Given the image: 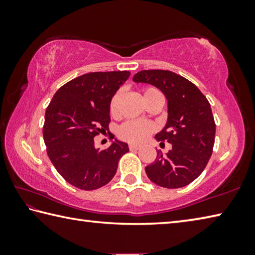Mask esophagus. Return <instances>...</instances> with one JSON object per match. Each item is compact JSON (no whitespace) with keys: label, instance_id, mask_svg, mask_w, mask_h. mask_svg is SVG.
<instances>
[{"label":"esophagus","instance_id":"1","mask_svg":"<svg viewBox=\"0 0 255 255\" xmlns=\"http://www.w3.org/2000/svg\"><path fill=\"white\" fill-rule=\"evenodd\" d=\"M129 149L137 150V149H139V146H138V145H129Z\"/></svg>","mask_w":255,"mask_h":255}]
</instances>
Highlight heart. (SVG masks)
Returning <instances> with one entry per match:
<instances>
[{
  "label": "heart",
  "instance_id": "b5f03b06",
  "mask_svg": "<svg viewBox=\"0 0 255 255\" xmlns=\"http://www.w3.org/2000/svg\"><path fill=\"white\" fill-rule=\"evenodd\" d=\"M143 99L145 105L148 106L149 103L154 101H163V94L154 86H147V88L143 89ZM119 102L120 92H116L109 103V111L112 117H118L119 116ZM154 131L155 126L152 123L129 120L118 128V136L120 139L127 141V143L140 144L147 139Z\"/></svg>",
  "mask_w": 255,
  "mask_h": 255
}]
</instances>
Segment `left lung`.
Segmentation results:
<instances>
[{
    "instance_id": "1",
    "label": "left lung",
    "mask_w": 255,
    "mask_h": 255,
    "mask_svg": "<svg viewBox=\"0 0 255 255\" xmlns=\"http://www.w3.org/2000/svg\"><path fill=\"white\" fill-rule=\"evenodd\" d=\"M132 80L156 86L169 106L166 126L155 138L172 148L166 155L157 150L154 163L145 167L146 174L159 187H185L202 173L213 154L216 124L210 103L192 82L171 71L144 70Z\"/></svg>"
}]
</instances>
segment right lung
Here are the masks:
<instances>
[{
	"label": "right lung",
	"instance_id": "add662e5",
	"mask_svg": "<svg viewBox=\"0 0 255 255\" xmlns=\"http://www.w3.org/2000/svg\"><path fill=\"white\" fill-rule=\"evenodd\" d=\"M129 75L128 71L88 73L59 88L47 107L42 127L47 154L75 188L91 191L109 183L120 157L129 152L119 140L103 150L94 147V137L109 130L111 98Z\"/></svg>",
	"mask_w": 255,
	"mask_h": 255
}]
</instances>
